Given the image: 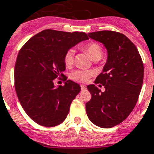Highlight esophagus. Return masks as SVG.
Masks as SVG:
<instances>
[{"label": "esophagus", "instance_id": "esophagus-1", "mask_svg": "<svg viewBox=\"0 0 154 154\" xmlns=\"http://www.w3.org/2000/svg\"><path fill=\"white\" fill-rule=\"evenodd\" d=\"M81 88L82 91H84V90H86V86H85V85H81Z\"/></svg>", "mask_w": 154, "mask_h": 154}]
</instances>
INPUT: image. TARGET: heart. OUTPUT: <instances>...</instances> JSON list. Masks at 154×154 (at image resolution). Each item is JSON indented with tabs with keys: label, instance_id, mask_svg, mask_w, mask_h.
Instances as JSON below:
<instances>
[{
	"label": "heart",
	"instance_id": "obj_1",
	"mask_svg": "<svg viewBox=\"0 0 154 154\" xmlns=\"http://www.w3.org/2000/svg\"><path fill=\"white\" fill-rule=\"evenodd\" d=\"M82 48L85 51H87L90 58L92 60H99L103 56V48L99 44L96 42H89L84 45ZM74 59V52L73 50H69L64 55V63L66 67L71 66L73 63ZM92 72L90 70H84V69H78L70 74V78L73 81H79V82H85L87 81L89 77H91Z\"/></svg>",
	"mask_w": 154,
	"mask_h": 154
}]
</instances>
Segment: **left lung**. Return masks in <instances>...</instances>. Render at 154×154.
Returning a JSON list of instances; mask_svg holds the SVG:
<instances>
[{
    "mask_svg": "<svg viewBox=\"0 0 154 154\" xmlns=\"http://www.w3.org/2000/svg\"><path fill=\"white\" fill-rule=\"evenodd\" d=\"M88 35L104 45L107 59L95 81L105 91L88 85L91 99L86 103V112L94 125L109 128L125 121L138 101L144 75L143 60L135 45L122 33L103 30Z\"/></svg>",
    "mask_w": 154,
    "mask_h": 154,
    "instance_id": "8db88e82",
    "label": "left lung"
}]
</instances>
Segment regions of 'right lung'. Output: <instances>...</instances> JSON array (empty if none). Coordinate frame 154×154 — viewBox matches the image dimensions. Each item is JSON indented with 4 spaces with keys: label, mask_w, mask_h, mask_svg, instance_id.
I'll return each mask as SVG.
<instances>
[{
    "label": "right lung",
    "mask_w": 154,
    "mask_h": 154,
    "mask_svg": "<svg viewBox=\"0 0 154 154\" xmlns=\"http://www.w3.org/2000/svg\"><path fill=\"white\" fill-rule=\"evenodd\" d=\"M88 39L84 32L45 29L20 49L14 72L15 91L26 114L38 125L54 127L66 118L81 87L66 78L65 85L56 87L54 80L64 77L66 53Z\"/></svg>",
    "instance_id": "1"
}]
</instances>
